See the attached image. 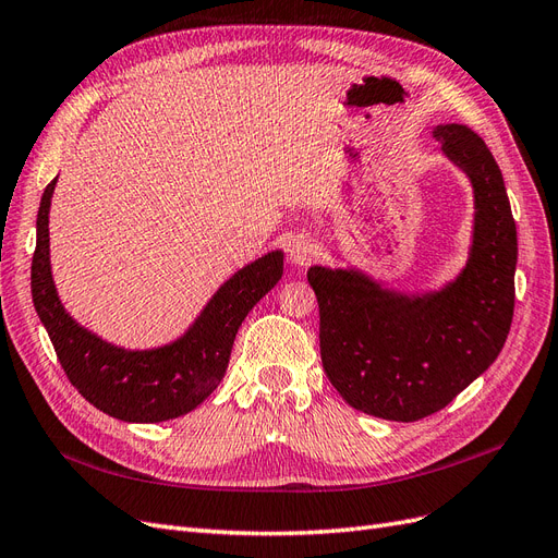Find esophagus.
<instances>
[{"instance_id": "esophagus-1", "label": "esophagus", "mask_w": 558, "mask_h": 558, "mask_svg": "<svg viewBox=\"0 0 558 558\" xmlns=\"http://www.w3.org/2000/svg\"><path fill=\"white\" fill-rule=\"evenodd\" d=\"M315 253H317V245L313 243L311 236H303V233H299V236H292L290 243H287V257H290V262L296 264V266L311 264Z\"/></svg>"}]
</instances>
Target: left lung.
Instances as JSON below:
<instances>
[{"label": "left lung", "instance_id": "1", "mask_svg": "<svg viewBox=\"0 0 558 558\" xmlns=\"http://www.w3.org/2000/svg\"><path fill=\"white\" fill-rule=\"evenodd\" d=\"M434 138L473 185L461 274L436 292L401 294L356 268H308L327 377L345 403L391 422L434 415L487 371L514 313L517 227L496 159L465 124H438Z\"/></svg>", "mask_w": 558, "mask_h": 558}]
</instances>
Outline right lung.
I'll use <instances>...</instances> for the list:
<instances>
[{
	"label": "right lung",
	"mask_w": 558,
	"mask_h": 558,
	"mask_svg": "<svg viewBox=\"0 0 558 558\" xmlns=\"http://www.w3.org/2000/svg\"><path fill=\"white\" fill-rule=\"evenodd\" d=\"M56 183L58 178L44 190L37 215L32 301L69 383L85 401L122 422L155 424L187 415L220 385L241 322L282 278V253L274 250L233 274L173 343L153 350H124L81 327L58 296L50 274L48 239Z\"/></svg>",
	"instance_id": "1"
}]
</instances>
